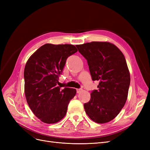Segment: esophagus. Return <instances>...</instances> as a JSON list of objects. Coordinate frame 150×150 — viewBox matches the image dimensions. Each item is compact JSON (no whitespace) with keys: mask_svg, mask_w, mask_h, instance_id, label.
<instances>
[{"mask_svg":"<svg viewBox=\"0 0 150 150\" xmlns=\"http://www.w3.org/2000/svg\"><path fill=\"white\" fill-rule=\"evenodd\" d=\"M81 91H82V89H77L76 92H77V93H81Z\"/></svg>","mask_w":150,"mask_h":150,"instance_id":"1","label":"esophagus"}]
</instances>
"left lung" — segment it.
I'll return each mask as SVG.
<instances>
[{
	"label": "left lung",
	"instance_id": "obj_1",
	"mask_svg": "<svg viewBox=\"0 0 150 150\" xmlns=\"http://www.w3.org/2000/svg\"><path fill=\"white\" fill-rule=\"evenodd\" d=\"M87 60L93 81H99L98 89L91 93L84 104L86 114L94 122L105 123L113 120L125 106L130 75L123 54L114 44L91 42L77 45Z\"/></svg>",
	"mask_w": 150,
	"mask_h": 150
}]
</instances>
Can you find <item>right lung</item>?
<instances>
[{"instance_id":"add662e5","label":"right lung","mask_w":150,"mask_h":150,"mask_svg":"<svg viewBox=\"0 0 150 150\" xmlns=\"http://www.w3.org/2000/svg\"><path fill=\"white\" fill-rule=\"evenodd\" d=\"M77 51L71 44H46L26 63L24 73L26 100L34 114L45 123L61 120L76 95L75 89H61L57 84L67 57Z\"/></svg>"}]
</instances>
